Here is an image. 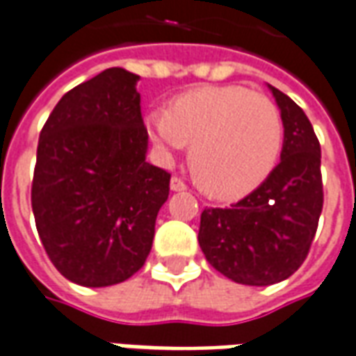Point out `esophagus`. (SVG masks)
Here are the masks:
<instances>
[{"label": "esophagus", "instance_id": "obj_1", "mask_svg": "<svg viewBox=\"0 0 356 356\" xmlns=\"http://www.w3.org/2000/svg\"><path fill=\"white\" fill-rule=\"evenodd\" d=\"M170 190H172V191H184V190H188V186H186V182H184L182 178H178V176H172V178H170Z\"/></svg>", "mask_w": 356, "mask_h": 356}]
</instances>
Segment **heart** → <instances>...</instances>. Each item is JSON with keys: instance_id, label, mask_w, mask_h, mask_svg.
Masks as SVG:
<instances>
[{"instance_id": "obj_1", "label": "heart", "mask_w": 356, "mask_h": 356, "mask_svg": "<svg viewBox=\"0 0 356 356\" xmlns=\"http://www.w3.org/2000/svg\"><path fill=\"white\" fill-rule=\"evenodd\" d=\"M145 132L165 155L191 143L190 168L218 199L241 197L266 180L284 145L276 103L243 86H211L176 97L145 117Z\"/></svg>"}]
</instances>
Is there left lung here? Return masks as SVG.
I'll use <instances>...</instances> for the list:
<instances>
[{"label": "left lung", "mask_w": 356, "mask_h": 356, "mask_svg": "<svg viewBox=\"0 0 356 356\" xmlns=\"http://www.w3.org/2000/svg\"><path fill=\"white\" fill-rule=\"evenodd\" d=\"M282 120L280 165L259 188L228 209H205L199 245L214 270L243 286H272L305 263L324 205L320 143L311 120L272 88Z\"/></svg>", "instance_id": "obj_1"}]
</instances>
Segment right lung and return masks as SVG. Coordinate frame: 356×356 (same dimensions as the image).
Here are the masks:
<instances>
[{
    "instance_id": "obj_1",
    "label": "right lung",
    "mask_w": 356,
    "mask_h": 356,
    "mask_svg": "<svg viewBox=\"0 0 356 356\" xmlns=\"http://www.w3.org/2000/svg\"><path fill=\"white\" fill-rule=\"evenodd\" d=\"M138 74L103 70L63 95L45 120L32 178L38 236L74 284L115 286L140 270L170 174L145 161Z\"/></svg>"
}]
</instances>
